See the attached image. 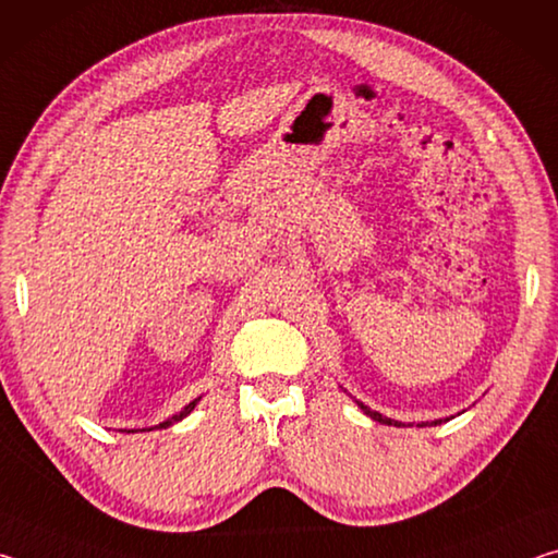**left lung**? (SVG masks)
Wrapping results in <instances>:
<instances>
[{
    "label": "left lung",
    "mask_w": 558,
    "mask_h": 558,
    "mask_svg": "<svg viewBox=\"0 0 558 558\" xmlns=\"http://www.w3.org/2000/svg\"><path fill=\"white\" fill-rule=\"evenodd\" d=\"M359 403V401H356ZM359 405H362V411L366 413V415H369V418H374V421H379V423H386V426H391V418H386V415H381V413H376V411H372L369 409V405H364V403H359ZM433 423H438V421H433ZM393 426H399V423H393ZM423 426H426V423H423Z\"/></svg>",
    "instance_id": "8db88e82"
}]
</instances>
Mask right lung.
<instances>
[{"label":"right lung","mask_w":558,"mask_h":558,"mask_svg":"<svg viewBox=\"0 0 558 558\" xmlns=\"http://www.w3.org/2000/svg\"><path fill=\"white\" fill-rule=\"evenodd\" d=\"M196 401H199V399H196ZM196 401H192V403H189V405H184V409L182 411H179L177 415H172V418H169V421H165V423H159V426L157 428H169V426H172V423H177V421H182L184 418V415H189V413H192L194 411V405H196ZM130 433V430H128Z\"/></svg>","instance_id":"1"}]
</instances>
